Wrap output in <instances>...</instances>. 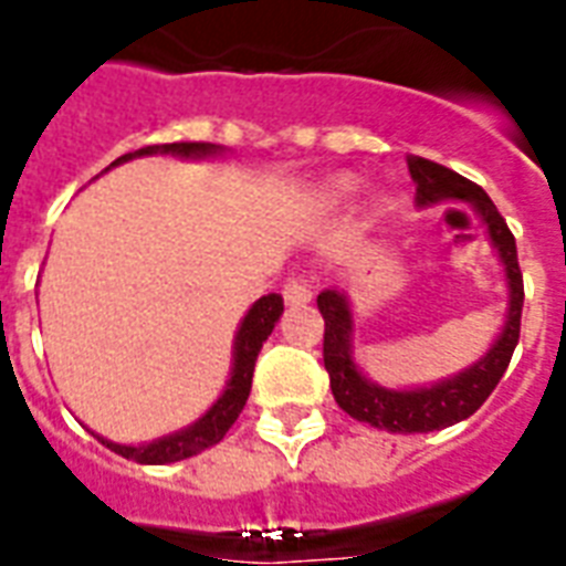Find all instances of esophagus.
Segmentation results:
<instances>
[{
	"mask_svg": "<svg viewBox=\"0 0 566 566\" xmlns=\"http://www.w3.org/2000/svg\"><path fill=\"white\" fill-rule=\"evenodd\" d=\"M312 284H308V279H302V275H296V279L284 284V302L287 305H305V302H312Z\"/></svg>",
	"mask_w": 566,
	"mask_h": 566,
	"instance_id": "1",
	"label": "esophagus"
}]
</instances>
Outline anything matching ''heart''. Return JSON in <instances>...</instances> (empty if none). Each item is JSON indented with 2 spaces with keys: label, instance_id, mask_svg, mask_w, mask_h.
<instances>
[{
  "label": "heart",
  "instance_id": "1",
  "mask_svg": "<svg viewBox=\"0 0 566 566\" xmlns=\"http://www.w3.org/2000/svg\"><path fill=\"white\" fill-rule=\"evenodd\" d=\"M356 192H359V180L338 178L323 189V201H326V205H340V201H347V198H353Z\"/></svg>",
  "mask_w": 566,
  "mask_h": 566
}]
</instances>
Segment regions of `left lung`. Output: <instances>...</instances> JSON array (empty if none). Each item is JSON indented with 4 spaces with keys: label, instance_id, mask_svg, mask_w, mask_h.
Wrapping results in <instances>:
<instances>
[{
    "label": "left lung",
    "instance_id": "8db88e82",
    "mask_svg": "<svg viewBox=\"0 0 566 566\" xmlns=\"http://www.w3.org/2000/svg\"><path fill=\"white\" fill-rule=\"evenodd\" d=\"M409 175L416 180L418 207L439 205V201H469L478 210L486 226L490 243L499 252L507 279V321L499 338L481 359L465 370L442 379L427 388H386L370 382L353 359V314L350 302L340 291H323L317 296V308L323 314V365L329 370L332 395L338 407L356 421H368L370 427L388 430V433H430L442 430L457 421H463L481 409L504 370L511 365V356L520 340V321H523V273L516 261V240L511 228L495 210L484 189L457 175L451 168L439 166L433 159L409 157Z\"/></svg>",
    "mask_w": 566,
    "mask_h": 566
}]
</instances>
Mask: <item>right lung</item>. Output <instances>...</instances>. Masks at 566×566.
Segmentation results:
<instances>
[{
  "label": "right lung",
  "instance_id": "add662e5",
  "mask_svg": "<svg viewBox=\"0 0 566 566\" xmlns=\"http://www.w3.org/2000/svg\"><path fill=\"white\" fill-rule=\"evenodd\" d=\"M150 154H171V157H213V154H222L219 145H210V142H171V145H148V148L133 150V154H124L112 166L118 163H127L133 157H150ZM284 312V300L279 293H266L261 300L254 302L252 308L245 312L240 329H237L234 338V368H231V379L226 382V391L219 395L213 407L207 409L205 416L198 418L196 424L184 427L178 433H168L163 439H154L148 446H118V442H109V439L97 437L106 448H112L115 454L127 457V460H136V463L145 465H166L178 463V460H187V457L201 454L205 448L222 442L231 424L237 421V416L243 412L245 400H249V391H252V374L254 361H258V353L264 347V340L270 338V332L275 329V323Z\"/></svg>",
  "mask_w": 566,
  "mask_h": 566
}]
</instances>
